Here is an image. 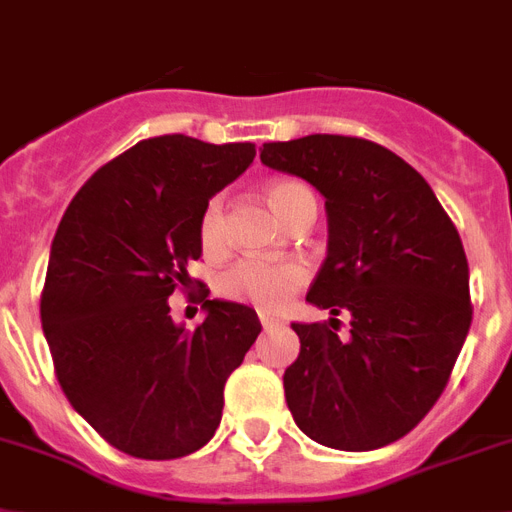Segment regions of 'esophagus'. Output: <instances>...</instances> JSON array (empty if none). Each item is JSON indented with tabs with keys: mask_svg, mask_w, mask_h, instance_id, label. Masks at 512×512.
I'll return each instance as SVG.
<instances>
[{
	"mask_svg": "<svg viewBox=\"0 0 512 512\" xmlns=\"http://www.w3.org/2000/svg\"><path fill=\"white\" fill-rule=\"evenodd\" d=\"M259 322L264 329H272L280 324V319H277V316H269V314H259Z\"/></svg>",
	"mask_w": 512,
	"mask_h": 512,
	"instance_id": "34e87169",
	"label": "esophagus"
}]
</instances>
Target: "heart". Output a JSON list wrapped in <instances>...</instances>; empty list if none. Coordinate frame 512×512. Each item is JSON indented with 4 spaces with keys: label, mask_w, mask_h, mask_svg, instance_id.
Here are the masks:
<instances>
[{
    "label": "heart",
    "mask_w": 512,
    "mask_h": 512,
    "mask_svg": "<svg viewBox=\"0 0 512 512\" xmlns=\"http://www.w3.org/2000/svg\"><path fill=\"white\" fill-rule=\"evenodd\" d=\"M266 196L272 201L285 222L295 217L303 201H308L311 190L298 180H274L266 188ZM198 238L201 246L209 253H217L225 248V204L222 196L209 198V204L201 211L198 219ZM306 282V269L298 261H269L246 256L235 261L222 277H219V293L230 301L251 303L261 311H280L287 298Z\"/></svg>",
    "instance_id": "obj_1"
}]
</instances>
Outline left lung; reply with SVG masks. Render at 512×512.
Wrapping results in <instances>:
<instances>
[{
	"mask_svg": "<svg viewBox=\"0 0 512 512\" xmlns=\"http://www.w3.org/2000/svg\"><path fill=\"white\" fill-rule=\"evenodd\" d=\"M261 162L324 196L327 259L306 301L328 324L293 322L285 369L295 424L324 447L363 453L405 437L432 411L471 327L460 235L424 177L379 143L306 135L264 143ZM351 314V337L334 316Z\"/></svg>",
	"mask_w": 512,
	"mask_h": 512,
	"instance_id": "left-lung-1",
	"label": "left lung"
}]
</instances>
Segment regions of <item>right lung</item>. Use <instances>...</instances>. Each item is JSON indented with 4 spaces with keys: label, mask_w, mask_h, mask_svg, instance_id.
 <instances>
[{
    "label": "right lung",
    "mask_w": 512,
    "mask_h": 512,
    "mask_svg": "<svg viewBox=\"0 0 512 512\" xmlns=\"http://www.w3.org/2000/svg\"><path fill=\"white\" fill-rule=\"evenodd\" d=\"M253 143L159 135L114 156L75 193L54 235L41 327L59 387L109 445L143 460L196 453L222 421L225 382L261 332L243 303L206 301L175 324L177 287H201L198 219L251 167Z\"/></svg>",
    "instance_id": "obj_1"
}]
</instances>
